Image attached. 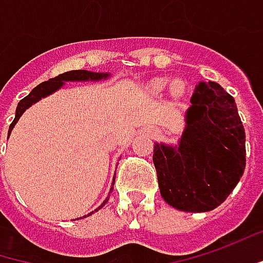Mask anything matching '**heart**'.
I'll return each mask as SVG.
<instances>
[{
	"mask_svg": "<svg viewBox=\"0 0 263 263\" xmlns=\"http://www.w3.org/2000/svg\"><path fill=\"white\" fill-rule=\"evenodd\" d=\"M168 85H170V80H166V79H161V80L156 82V87L158 89H163V87H166ZM173 92L174 93H180L181 92V85L180 83H174L173 85Z\"/></svg>",
	"mask_w": 263,
	"mask_h": 263,
	"instance_id": "obj_1",
	"label": "heart"
}]
</instances>
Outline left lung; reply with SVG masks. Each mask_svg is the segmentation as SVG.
Wrapping results in <instances>:
<instances>
[{
  "mask_svg": "<svg viewBox=\"0 0 263 263\" xmlns=\"http://www.w3.org/2000/svg\"><path fill=\"white\" fill-rule=\"evenodd\" d=\"M186 111L178 146L155 143L153 163L166 204L202 213L219 207L246 168V132L234 98L219 83L201 82Z\"/></svg>",
  "mask_w": 263,
  "mask_h": 263,
  "instance_id": "8db88e82",
  "label": "left lung"
}]
</instances>
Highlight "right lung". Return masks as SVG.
Masks as SVG:
<instances>
[{
    "label": "right lung",
    "instance_id": "right-lung-1",
    "mask_svg": "<svg viewBox=\"0 0 263 263\" xmlns=\"http://www.w3.org/2000/svg\"><path fill=\"white\" fill-rule=\"evenodd\" d=\"M110 74H104V72H92V71H86V70H74V71H67V72H64V74H59L58 77H54V79H50V80H47V82H43V83H40L37 87H34L32 90H31V93L28 95V97H25L24 100L19 101V104H17V108H16V116H14V120L11 122V125H10V128H8V135H10V132L11 129L14 128V125H16V122L19 120V117L24 115V111L26 108H29L32 104H35L37 101H40L41 98H44V97H47V95H50V93H53L54 90H58V89H61L62 85H64V82H86V80H93V82H97V80H101V79H107ZM113 191V189H111ZM108 201V198L101 204L98 209L95 210V211H98L100 209H102L104 205H105V202ZM93 213V211H92ZM90 213V214H92ZM90 214H87V216H90ZM86 217V216H85Z\"/></svg>",
    "mask_w": 263,
    "mask_h": 263
}]
</instances>
